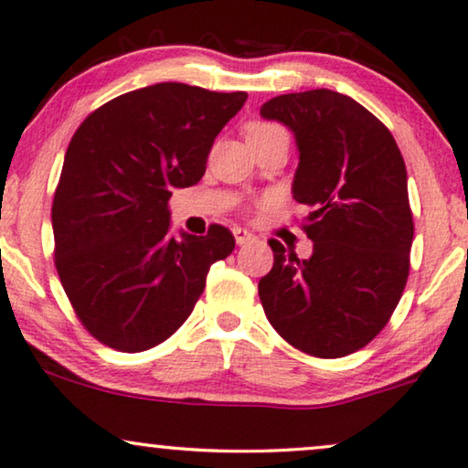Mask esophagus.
Listing matches in <instances>:
<instances>
[{
  "label": "esophagus",
  "mask_w": 468,
  "mask_h": 468,
  "mask_svg": "<svg viewBox=\"0 0 468 468\" xmlns=\"http://www.w3.org/2000/svg\"><path fill=\"white\" fill-rule=\"evenodd\" d=\"M232 234H234V240H236V244H247L249 240H252L255 239V236H252L249 229H244V228H232Z\"/></svg>",
  "instance_id": "34e87169"
}]
</instances>
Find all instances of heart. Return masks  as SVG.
Returning <instances> with one entry per match:
<instances>
[{"instance_id": "heart-1", "label": "heart", "mask_w": 468, "mask_h": 468, "mask_svg": "<svg viewBox=\"0 0 468 468\" xmlns=\"http://www.w3.org/2000/svg\"><path fill=\"white\" fill-rule=\"evenodd\" d=\"M275 130H282V128L275 124H267V122H250V124L247 126V139L249 136L270 134V133H275Z\"/></svg>"}]
</instances>
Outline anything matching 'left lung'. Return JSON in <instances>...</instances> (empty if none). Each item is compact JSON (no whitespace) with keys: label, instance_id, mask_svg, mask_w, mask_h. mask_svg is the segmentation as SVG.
<instances>
[{"label":"left lung","instance_id":"left-lung-1","mask_svg":"<svg viewBox=\"0 0 468 468\" xmlns=\"http://www.w3.org/2000/svg\"><path fill=\"white\" fill-rule=\"evenodd\" d=\"M265 120L292 130V195L311 209L313 255L270 240L271 271L259 282L270 324L294 348L338 358L369 344L392 317L410 270L415 224L407 165L389 130L329 89L273 97Z\"/></svg>","mask_w":468,"mask_h":468}]
</instances>
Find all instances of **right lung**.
<instances>
[{
    "label": "right lung",
    "instance_id": "1",
    "mask_svg": "<svg viewBox=\"0 0 468 468\" xmlns=\"http://www.w3.org/2000/svg\"><path fill=\"white\" fill-rule=\"evenodd\" d=\"M247 97L159 82L112 99L74 133L51 207L56 267L80 324L105 346L141 352L170 338L211 263L234 250L218 224L174 239L167 201L203 178L213 141Z\"/></svg>",
    "mask_w": 468,
    "mask_h": 468
}]
</instances>
